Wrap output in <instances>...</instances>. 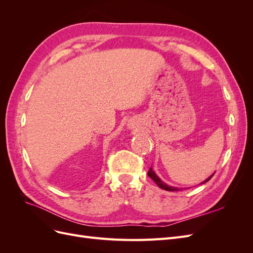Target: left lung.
Returning a JSON list of instances; mask_svg holds the SVG:
<instances>
[{
  "instance_id": "left-lung-1",
  "label": "left lung",
  "mask_w": 253,
  "mask_h": 253,
  "mask_svg": "<svg viewBox=\"0 0 253 253\" xmlns=\"http://www.w3.org/2000/svg\"><path fill=\"white\" fill-rule=\"evenodd\" d=\"M148 175H149V177H151L153 180H154L155 182H156V185L159 187V188H162V189H164V190H167V191H180V190H182V188H176V187H172V186H169V185H167L166 182H164L162 179H160L158 176L156 175V173L153 171V169H152V167L150 168V170H149V172H148ZM214 175V173L211 175V176H209L208 178H207L206 180H204L202 183H205V182H207L208 180H210L211 178H212V176Z\"/></svg>"
}]
</instances>
